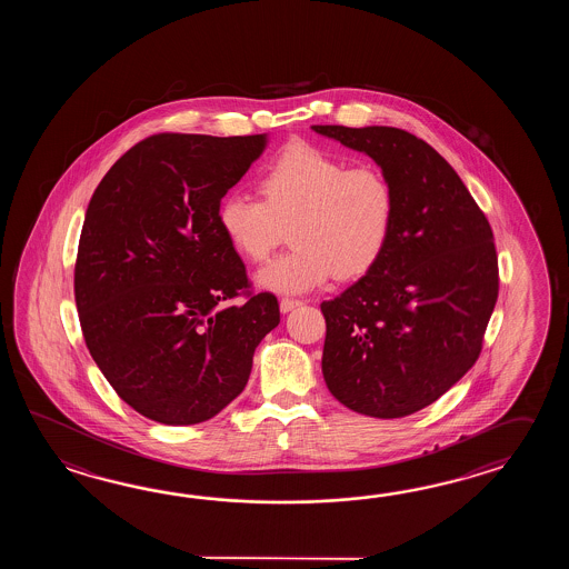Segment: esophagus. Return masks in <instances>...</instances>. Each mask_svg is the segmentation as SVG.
Returning a JSON list of instances; mask_svg holds the SVG:
<instances>
[{
	"mask_svg": "<svg viewBox=\"0 0 569 569\" xmlns=\"http://www.w3.org/2000/svg\"><path fill=\"white\" fill-rule=\"evenodd\" d=\"M301 307V301L297 299H280V313H289L292 309Z\"/></svg>",
	"mask_w": 569,
	"mask_h": 569,
	"instance_id": "obj_1",
	"label": "esophagus"
}]
</instances>
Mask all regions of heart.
Returning <instances> with one entry per match:
<instances>
[{
  "instance_id": "1",
  "label": "heart",
  "mask_w": 569,
  "mask_h": 569,
  "mask_svg": "<svg viewBox=\"0 0 569 569\" xmlns=\"http://www.w3.org/2000/svg\"><path fill=\"white\" fill-rule=\"evenodd\" d=\"M262 199L230 193L219 230L233 252L264 262L289 228V252L256 274L260 289L301 295L338 279H358L387 250L397 193L375 167H353L313 146H292L258 177Z\"/></svg>"
}]
</instances>
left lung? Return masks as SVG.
<instances>
[{"mask_svg":"<svg viewBox=\"0 0 569 569\" xmlns=\"http://www.w3.org/2000/svg\"><path fill=\"white\" fill-rule=\"evenodd\" d=\"M311 128L372 158L397 193L382 258L321 302L323 378L351 411L407 417L446 395L480 356L498 299L495 236L458 172L417 136L388 126Z\"/></svg>","mask_w":569,"mask_h":569,"instance_id":"obj_1","label":"left lung"}]
</instances>
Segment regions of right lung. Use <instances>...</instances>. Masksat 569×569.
<instances>
[{
    "instance_id": "1",
    "label": "right lung",
    "mask_w": 569,
    "mask_h": 569,
    "mask_svg": "<svg viewBox=\"0 0 569 569\" xmlns=\"http://www.w3.org/2000/svg\"><path fill=\"white\" fill-rule=\"evenodd\" d=\"M268 133H158L101 179L86 211L74 301L87 348L133 411L162 425L216 417L242 392L256 348L280 323L270 292L219 230L221 199Z\"/></svg>"
}]
</instances>
